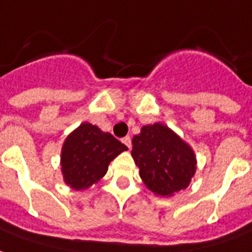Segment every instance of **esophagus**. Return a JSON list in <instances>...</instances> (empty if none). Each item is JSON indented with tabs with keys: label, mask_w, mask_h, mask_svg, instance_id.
<instances>
[{
	"label": "esophagus",
	"mask_w": 252,
	"mask_h": 252,
	"mask_svg": "<svg viewBox=\"0 0 252 252\" xmlns=\"http://www.w3.org/2000/svg\"><path fill=\"white\" fill-rule=\"evenodd\" d=\"M122 141H124V144L126 145V146H127L128 149L131 148V138H130V137H125V138L122 139Z\"/></svg>",
	"instance_id": "1"
}]
</instances>
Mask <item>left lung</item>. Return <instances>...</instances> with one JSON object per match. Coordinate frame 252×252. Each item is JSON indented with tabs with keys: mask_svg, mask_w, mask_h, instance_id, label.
<instances>
[{
	"mask_svg": "<svg viewBox=\"0 0 252 252\" xmlns=\"http://www.w3.org/2000/svg\"><path fill=\"white\" fill-rule=\"evenodd\" d=\"M131 156L145 185L159 196L187 188L196 170L193 150L161 124L144 126L134 135Z\"/></svg>",
	"mask_w": 252,
	"mask_h": 252,
	"instance_id": "8db88e82",
	"label": "left lung"
}]
</instances>
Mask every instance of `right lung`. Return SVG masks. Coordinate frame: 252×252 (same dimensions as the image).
<instances>
[{"mask_svg": "<svg viewBox=\"0 0 252 252\" xmlns=\"http://www.w3.org/2000/svg\"><path fill=\"white\" fill-rule=\"evenodd\" d=\"M125 150L127 148L110 133L91 124L80 125L63 145L64 181L76 190L88 188L103 177L108 164Z\"/></svg>", "mask_w": 252, "mask_h": 252, "instance_id": "right-lung-1", "label": "right lung"}]
</instances>
